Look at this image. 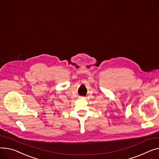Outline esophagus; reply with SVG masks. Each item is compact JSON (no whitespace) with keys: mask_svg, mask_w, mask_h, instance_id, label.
<instances>
[{"mask_svg":"<svg viewBox=\"0 0 159 159\" xmlns=\"http://www.w3.org/2000/svg\"><path fill=\"white\" fill-rule=\"evenodd\" d=\"M81 99H83V97H81Z\"/></svg>","mask_w":159,"mask_h":159,"instance_id":"obj_1","label":"esophagus"}]
</instances>
